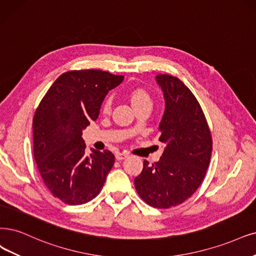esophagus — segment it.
Instances as JSON below:
<instances>
[{"label": "esophagus", "instance_id": "esophagus-1", "mask_svg": "<svg viewBox=\"0 0 256 256\" xmlns=\"http://www.w3.org/2000/svg\"><path fill=\"white\" fill-rule=\"evenodd\" d=\"M128 156V155L126 154V153H117V154H116V159L118 160V162H120V160L126 159Z\"/></svg>", "mask_w": 256, "mask_h": 256}]
</instances>
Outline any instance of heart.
<instances>
[{
	"label": "heart",
	"instance_id": "heart-1",
	"mask_svg": "<svg viewBox=\"0 0 256 256\" xmlns=\"http://www.w3.org/2000/svg\"><path fill=\"white\" fill-rule=\"evenodd\" d=\"M130 102H132V104H133L134 108L137 106H141V104H146V103L152 104V101H150L148 94L141 88H135L132 90L130 94ZM110 104H112V99L106 98V101H104V103H103V110L104 112L110 110Z\"/></svg>",
	"mask_w": 256,
	"mask_h": 256
}]
</instances>
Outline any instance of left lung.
Segmentation results:
<instances>
[{
  "mask_svg": "<svg viewBox=\"0 0 256 256\" xmlns=\"http://www.w3.org/2000/svg\"><path fill=\"white\" fill-rule=\"evenodd\" d=\"M156 82L166 103L158 140L166 146L159 162H144L134 182L148 204L168 209L182 204L202 182L211 159L212 138L200 103L184 83L162 74L156 76Z\"/></svg>",
  "mask_w": 256,
  "mask_h": 256,
  "instance_id": "1",
  "label": "left lung"
}]
</instances>
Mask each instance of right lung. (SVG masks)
Segmentation results:
<instances>
[{
    "instance_id": "obj_1",
    "label": "right lung",
    "mask_w": 256,
    "mask_h": 256,
    "mask_svg": "<svg viewBox=\"0 0 256 256\" xmlns=\"http://www.w3.org/2000/svg\"><path fill=\"white\" fill-rule=\"evenodd\" d=\"M123 76L98 70L62 74L38 106L32 121L34 156L52 194L68 204L96 197L115 162L106 150L85 155L82 130L97 120L108 92Z\"/></svg>"
}]
</instances>
